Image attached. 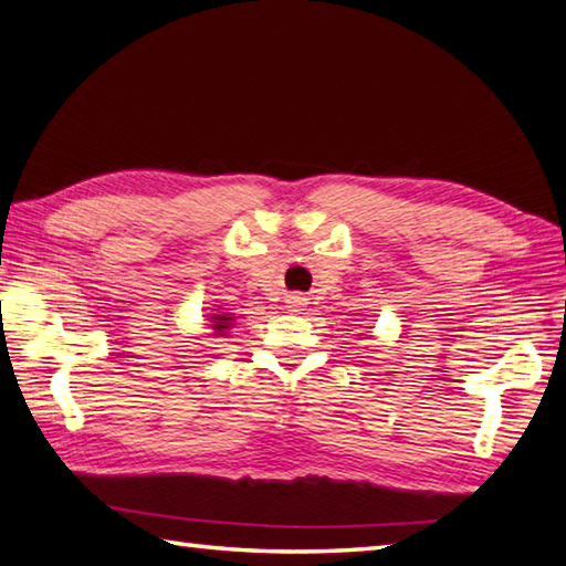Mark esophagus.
Masks as SVG:
<instances>
[{
	"label": "esophagus",
	"instance_id": "34e87169",
	"mask_svg": "<svg viewBox=\"0 0 566 566\" xmlns=\"http://www.w3.org/2000/svg\"><path fill=\"white\" fill-rule=\"evenodd\" d=\"M304 304H306V300H304V296H300V294H292L290 300H286V306H290V312H302Z\"/></svg>",
	"mask_w": 566,
	"mask_h": 566
}]
</instances>
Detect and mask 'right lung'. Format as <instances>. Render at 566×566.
<instances>
[{
  "mask_svg": "<svg viewBox=\"0 0 566 566\" xmlns=\"http://www.w3.org/2000/svg\"><path fill=\"white\" fill-rule=\"evenodd\" d=\"M232 326V316L228 314H212V328L218 336H224V332Z\"/></svg>",
  "mask_w": 566,
  "mask_h": 566,
  "instance_id": "right-lung-1",
  "label": "right lung"
}]
</instances>
